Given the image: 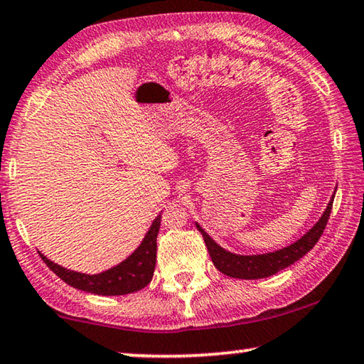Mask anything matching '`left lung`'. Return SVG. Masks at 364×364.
Wrapping results in <instances>:
<instances>
[{"mask_svg": "<svg viewBox=\"0 0 364 364\" xmlns=\"http://www.w3.org/2000/svg\"><path fill=\"white\" fill-rule=\"evenodd\" d=\"M337 191V188H335ZM333 198H330L327 209L323 210V214L316 225L311 230L306 232L299 240L291 243L279 250L268 252V253H259V255H238L232 253L225 248H222L219 243L213 240V237H209L203 227L196 222L198 230L203 234V238L208 247V252L213 258L214 267L230 278L238 279H259V278H268L278 273V271L291 267L292 263H296L297 259H301L307 252H311L314 245L318 242V238L323 234L325 225H327L330 210H332Z\"/></svg>", "mask_w": 364, "mask_h": 364, "instance_id": "1", "label": "left lung"}]
</instances>
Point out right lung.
I'll return each mask as SVG.
<instances>
[{"instance_id": "right-lung-1", "label": "right lung", "mask_w": 364, "mask_h": 364, "mask_svg": "<svg viewBox=\"0 0 364 364\" xmlns=\"http://www.w3.org/2000/svg\"><path fill=\"white\" fill-rule=\"evenodd\" d=\"M160 229V215L155 217L150 229L145 234L144 240L129 257L116 267L102 271L97 274H86L80 271L63 268L60 264L53 263L46 255H39L43 262L58 278L70 284L75 289L91 292L97 296H124L130 292L140 291L147 286L156 264V235Z\"/></svg>"}]
</instances>
